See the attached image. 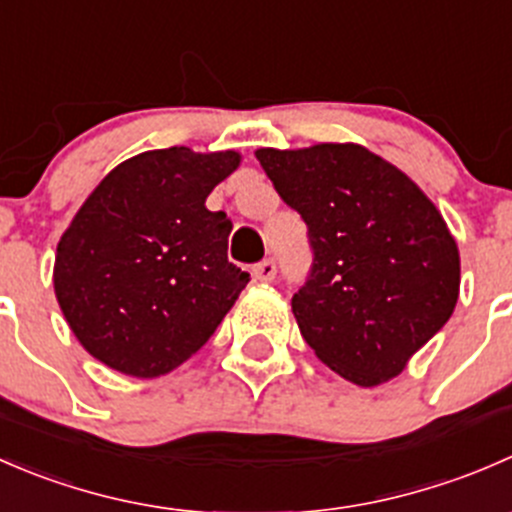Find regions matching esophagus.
<instances>
[{"mask_svg": "<svg viewBox=\"0 0 512 512\" xmlns=\"http://www.w3.org/2000/svg\"><path fill=\"white\" fill-rule=\"evenodd\" d=\"M252 275H255L257 282H272V280H275V275H277L275 260L257 262V265L252 267Z\"/></svg>", "mask_w": 512, "mask_h": 512, "instance_id": "esophagus-1", "label": "esophagus"}]
</instances>
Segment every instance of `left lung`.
<instances>
[{
    "label": "left lung",
    "mask_w": 512,
    "mask_h": 512,
    "mask_svg": "<svg viewBox=\"0 0 512 512\" xmlns=\"http://www.w3.org/2000/svg\"><path fill=\"white\" fill-rule=\"evenodd\" d=\"M255 156L307 225L312 267L292 297L304 342L359 386L399 376L458 302L461 260L436 205L354 143Z\"/></svg>",
    "instance_id": "left-lung-1"
}]
</instances>
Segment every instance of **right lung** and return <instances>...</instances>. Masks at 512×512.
I'll use <instances>...</instances> for the list:
<instances>
[{
	"label": "right lung",
	"instance_id": "1",
	"mask_svg": "<svg viewBox=\"0 0 512 512\" xmlns=\"http://www.w3.org/2000/svg\"><path fill=\"white\" fill-rule=\"evenodd\" d=\"M237 165L235 151H148L113 168L81 205L56 247L54 289L91 356L153 379L213 337L250 282L227 260L232 223L205 208Z\"/></svg>",
	"mask_w": 512,
	"mask_h": 512
}]
</instances>
